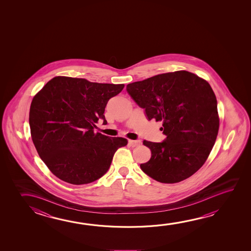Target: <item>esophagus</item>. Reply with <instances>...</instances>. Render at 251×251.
Returning a JSON list of instances; mask_svg holds the SVG:
<instances>
[{
  "label": "esophagus",
  "mask_w": 251,
  "mask_h": 251,
  "mask_svg": "<svg viewBox=\"0 0 251 251\" xmlns=\"http://www.w3.org/2000/svg\"><path fill=\"white\" fill-rule=\"evenodd\" d=\"M141 144L140 140H128V145L131 147H136Z\"/></svg>",
  "instance_id": "34e87169"
}]
</instances>
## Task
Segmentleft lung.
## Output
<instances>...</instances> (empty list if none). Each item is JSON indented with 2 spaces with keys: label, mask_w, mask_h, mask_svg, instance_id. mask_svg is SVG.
<instances>
[{
  "label": "left lung",
  "mask_w": 251,
  "mask_h": 251,
  "mask_svg": "<svg viewBox=\"0 0 251 251\" xmlns=\"http://www.w3.org/2000/svg\"><path fill=\"white\" fill-rule=\"evenodd\" d=\"M127 94L147 119L162 122L161 143L144 140L151 159L140 167L153 179L173 184L186 179L204 165L219 130L217 100L207 81L177 71L130 83Z\"/></svg>",
  "instance_id": "obj_1"
}]
</instances>
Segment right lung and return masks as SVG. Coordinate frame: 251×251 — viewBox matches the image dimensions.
<instances>
[{"label":"right lung","mask_w":251,"mask_h":251,"mask_svg":"<svg viewBox=\"0 0 251 251\" xmlns=\"http://www.w3.org/2000/svg\"><path fill=\"white\" fill-rule=\"evenodd\" d=\"M124 87L58 76L34 96L29 117L31 138L56 177L84 185L107 173L115 151L127 141L95 133L94 128L99 120L107 124V101Z\"/></svg>","instance_id":"obj_1"}]
</instances>
